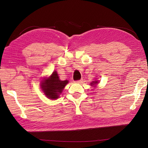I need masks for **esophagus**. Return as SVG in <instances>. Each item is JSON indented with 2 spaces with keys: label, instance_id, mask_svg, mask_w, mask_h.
Masks as SVG:
<instances>
[{
  "label": "esophagus",
  "instance_id": "34e87169",
  "mask_svg": "<svg viewBox=\"0 0 148 148\" xmlns=\"http://www.w3.org/2000/svg\"><path fill=\"white\" fill-rule=\"evenodd\" d=\"M75 83H79V84H81L83 83V79H80V80H78V81H76Z\"/></svg>",
  "mask_w": 148,
  "mask_h": 148
}]
</instances>
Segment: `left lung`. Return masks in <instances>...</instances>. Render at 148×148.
<instances>
[{
    "instance_id": "obj_1",
    "label": "left lung",
    "mask_w": 148,
    "mask_h": 148,
    "mask_svg": "<svg viewBox=\"0 0 148 148\" xmlns=\"http://www.w3.org/2000/svg\"><path fill=\"white\" fill-rule=\"evenodd\" d=\"M98 83H99V82H98L97 80V81H94V82H92L91 83V86H93V87H95V86H96L97 84H98Z\"/></svg>"
}]
</instances>
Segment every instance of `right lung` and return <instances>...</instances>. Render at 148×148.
<instances>
[{"label": "right lung", "mask_w": 148, "mask_h": 148, "mask_svg": "<svg viewBox=\"0 0 148 148\" xmlns=\"http://www.w3.org/2000/svg\"><path fill=\"white\" fill-rule=\"evenodd\" d=\"M68 80L62 81L56 71H53L49 78H44L41 82V89L46 96L51 99H57L63 91Z\"/></svg>", "instance_id": "add662e5"}]
</instances>
